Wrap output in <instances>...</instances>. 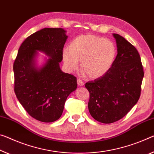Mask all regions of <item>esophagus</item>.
Listing matches in <instances>:
<instances>
[{"mask_svg": "<svg viewBox=\"0 0 154 154\" xmlns=\"http://www.w3.org/2000/svg\"><path fill=\"white\" fill-rule=\"evenodd\" d=\"M77 84L78 86H83L84 85V82L82 81V80L81 79H77Z\"/></svg>", "mask_w": 154, "mask_h": 154, "instance_id": "esophagus-1", "label": "esophagus"}]
</instances>
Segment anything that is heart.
<instances>
[{
	"mask_svg": "<svg viewBox=\"0 0 154 154\" xmlns=\"http://www.w3.org/2000/svg\"><path fill=\"white\" fill-rule=\"evenodd\" d=\"M117 49L112 41L94 35L78 36L70 44V48L62 52L64 64L70 71L77 70L82 60V70L92 79L103 76L113 66Z\"/></svg>",
	"mask_w": 154,
	"mask_h": 154,
	"instance_id": "1",
	"label": "heart"
}]
</instances>
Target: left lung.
I'll return each mask as SVG.
<instances>
[{"mask_svg": "<svg viewBox=\"0 0 154 154\" xmlns=\"http://www.w3.org/2000/svg\"><path fill=\"white\" fill-rule=\"evenodd\" d=\"M113 35L118 52L113 66L103 76L85 84L90 93V114L103 123L120 120L135 106L144 77L137 49L119 34Z\"/></svg>", "mask_w": 154, "mask_h": 154, "instance_id": "obj_1", "label": "left lung"}]
</instances>
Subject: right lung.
Listing matches in <instances>:
<instances>
[{
  "instance_id": "1",
  "label": "right lung",
  "mask_w": 154,
  "mask_h": 154,
  "mask_svg": "<svg viewBox=\"0 0 154 154\" xmlns=\"http://www.w3.org/2000/svg\"><path fill=\"white\" fill-rule=\"evenodd\" d=\"M62 28H45L31 34L19 48L14 63V92L26 112L36 120L51 123L60 118L64 104L77 88V78L60 68L68 36ZM50 58L38 69L37 51Z\"/></svg>"
}]
</instances>
